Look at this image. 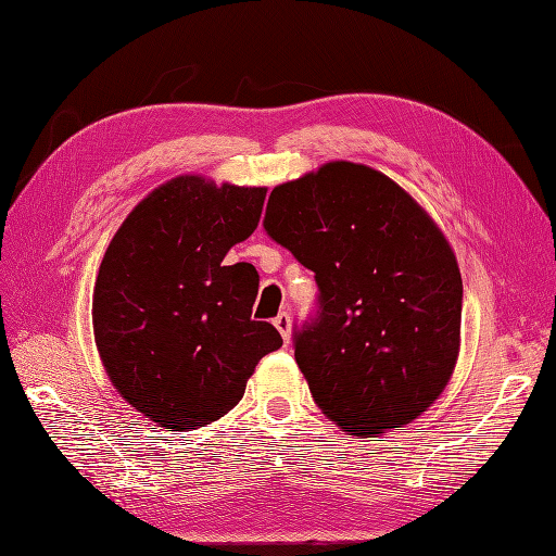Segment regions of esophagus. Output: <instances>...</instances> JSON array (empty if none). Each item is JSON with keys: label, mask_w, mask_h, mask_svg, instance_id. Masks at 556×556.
Returning a JSON list of instances; mask_svg holds the SVG:
<instances>
[{"label": "esophagus", "mask_w": 556, "mask_h": 556, "mask_svg": "<svg viewBox=\"0 0 556 556\" xmlns=\"http://www.w3.org/2000/svg\"><path fill=\"white\" fill-rule=\"evenodd\" d=\"M274 325H276V329L280 331V336H282V341L285 343H290V333H292V319H290V315L288 313H278L276 315V319H274Z\"/></svg>", "instance_id": "34e87169"}]
</instances>
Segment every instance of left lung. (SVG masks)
Wrapping results in <instances>:
<instances>
[{
  "label": "left lung",
  "mask_w": 556,
  "mask_h": 556,
  "mask_svg": "<svg viewBox=\"0 0 556 556\" xmlns=\"http://www.w3.org/2000/svg\"><path fill=\"white\" fill-rule=\"evenodd\" d=\"M264 231L315 274L294 359L323 413L362 435L422 415L457 362L464 296L431 217L380 172L329 162L274 188Z\"/></svg>",
  "instance_id": "8db88e82"
}]
</instances>
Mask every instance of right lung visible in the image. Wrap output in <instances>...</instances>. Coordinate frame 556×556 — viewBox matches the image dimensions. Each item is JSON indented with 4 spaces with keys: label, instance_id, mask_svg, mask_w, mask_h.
<instances>
[{
    "label": "right lung",
    "instance_id": "right-lung-1",
    "mask_svg": "<svg viewBox=\"0 0 556 556\" xmlns=\"http://www.w3.org/2000/svg\"><path fill=\"white\" fill-rule=\"evenodd\" d=\"M264 197L266 188L174 178L127 215L99 266L92 325L106 374L166 429L223 417L282 345L271 323L252 319L257 268L225 264L255 231Z\"/></svg>",
    "mask_w": 556,
    "mask_h": 556
}]
</instances>
